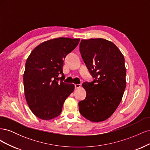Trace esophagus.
<instances>
[{"label": "esophagus", "mask_w": 150, "mask_h": 150, "mask_svg": "<svg viewBox=\"0 0 150 150\" xmlns=\"http://www.w3.org/2000/svg\"><path fill=\"white\" fill-rule=\"evenodd\" d=\"M74 87H75V89H78L81 87V84H74Z\"/></svg>", "instance_id": "obj_1"}]
</instances>
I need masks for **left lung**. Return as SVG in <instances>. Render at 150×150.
Listing matches in <instances>:
<instances>
[{"label": "left lung", "instance_id": "1", "mask_svg": "<svg viewBox=\"0 0 150 150\" xmlns=\"http://www.w3.org/2000/svg\"><path fill=\"white\" fill-rule=\"evenodd\" d=\"M81 57L94 78L84 82L86 97L79 102V112L93 122L109 118L121 101L126 88L125 58L115 44L108 40H81Z\"/></svg>", "mask_w": 150, "mask_h": 150}]
</instances>
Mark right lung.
<instances>
[{
  "instance_id": "1",
  "label": "right lung",
  "mask_w": 150,
  "mask_h": 150,
  "mask_svg": "<svg viewBox=\"0 0 150 150\" xmlns=\"http://www.w3.org/2000/svg\"><path fill=\"white\" fill-rule=\"evenodd\" d=\"M79 40H49L36 47L27 59L23 76L25 97L30 110L39 118L49 120L58 116L66 98L73 92V84L63 82L62 67L66 56Z\"/></svg>"
}]
</instances>
